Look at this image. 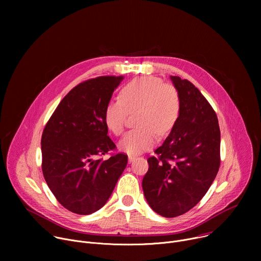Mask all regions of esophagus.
<instances>
[{
	"label": "esophagus",
	"instance_id": "esophagus-1",
	"mask_svg": "<svg viewBox=\"0 0 261 261\" xmlns=\"http://www.w3.org/2000/svg\"><path fill=\"white\" fill-rule=\"evenodd\" d=\"M135 159H136V156H134V155H129V157H128V160L130 163L133 162Z\"/></svg>",
	"mask_w": 261,
	"mask_h": 261
}]
</instances>
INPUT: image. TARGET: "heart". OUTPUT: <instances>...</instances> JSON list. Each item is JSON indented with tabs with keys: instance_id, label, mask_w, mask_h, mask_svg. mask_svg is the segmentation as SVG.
<instances>
[{
	"instance_id": "heart-1",
	"label": "heart",
	"mask_w": 261,
	"mask_h": 261,
	"mask_svg": "<svg viewBox=\"0 0 261 261\" xmlns=\"http://www.w3.org/2000/svg\"><path fill=\"white\" fill-rule=\"evenodd\" d=\"M180 97L171 84L156 76L145 75L125 85L119 99L110 101L104 110V122L110 132L121 135L129 114L138 113L136 126L120 141L122 151L136 155L151 148L160 136L169 134L180 115Z\"/></svg>"
}]
</instances>
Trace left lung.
Returning <instances> with one entry per match:
<instances>
[{"mask_svg":"<svg viewBox=\"0 0 261 261\" xmlns=\"http://www.w3.org/2000/svg\"><path fill=\"white\" fill-rule=\"evenodd\" d=\"M180 97L179 119L147 159L145 199L157 214L174 218L205 195L220 167V128L212 105L189 81L170 76Z\"/></svg>","mask_w":261,"mask_h":261,"instance_id":"left-lung-1","label":"left lung"}]
</instances>
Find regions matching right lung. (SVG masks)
<instances>
[{"label":"right lung","instance_id":"1","mask_svg":"<svg viewBox=\"0 0 261 261\" xmlns=\"http://www.w3.org/2000/svg\"><path fill=\"white\" fill-rule=\"evenodd\" d=\"M123 76H99L74 87L60 102L41 137L42 172L68 211L90 215L113 193L128 163L107 135L104 110Z\"/></svg>","mask_w":261,"mask_h":261}]
</instances>
